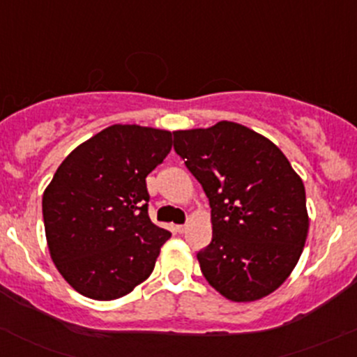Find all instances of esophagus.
Masks as SVG:
<instances>
[{
	"label": "esophagus",
	"instance_id": "34e87169",
	"mask_svg": "<svg viewBox=\"0 0 357 357\" xmlns=\"http://www.w3.org/2000/svg\"><path fill=\"white\" fill-rule=\"evenodd\" d=\"M186 229H188V226H186V225H179V226H176V231L181 233V235H183V233H186Z\"/></svg>",
	"mask_w": 357,
	"mask_h": 357
}]
</instances>
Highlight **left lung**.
Wrapping results in <instances>:
<instances>
[{
	"label": "left lung",
	"mask_w": 357,
	"mask_h": 357,
	"mask_svg": "<svg viewBox=\"0 0 357 357\" xmlns=\"http://www.w3.org/2000/svg\"><path fill=\"white\" fill-rule=\"evenodd\" d=\"M172 135L211 204L212 242L197 254L208 285L233 302L273 294L307 238L301 176L271 139L236 122Z\"/></svg>",
	"instance_id": "obj_1"
}]
</instances>
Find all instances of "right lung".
<instances>
[{
  "label": "right lung",
  "mask_w": 357,
  "mask_h": 357,
  "mask_svg": "<svg viewBox=\"0 0 357 357\" xmlns=\"http://www.w3.org/2000/svg\"><path fill=\"white\" fill-rule=\"evenodd\" d=\"M172 132L114 124L72 150L43 193L52 261L81 295L114 301L145 282L171 233L150 221L146 176Z\"/></svg>",
  "instance_id": "obj_1"
}]
</instances>
